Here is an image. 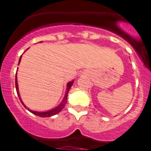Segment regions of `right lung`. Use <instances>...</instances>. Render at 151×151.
Returning <instances> with one entry per match:
<instances>
[{"label":"right lung","mask_w":151,"mask_h":151,"mask_svg":"<svg viewBox=\"0 0 151 151\" xmlns=\"http://www.w3.org/2000/svg\"><path fill=\"white\" fill-rule=\"evenodd\" d=\"M20 60H21V57L19 58V62H20ZM18 65H19V64H18ZM73 82H74V81H72V82H69V83L67 84V91H66V95H65V97H64V99L63 100L62 103H61L60 104L57 106V107H56L55 109H53V110H49V111H47V112H36V111H32V110H29V109H28V108L26 107L25 105H24V104L22 103V100H21V98H20V96H19V91H18V83H17V76H16L15 83H16V89H17V94H18V96H19V98L21 103H22V105H23L25 107L27 108L28 110H29V111H30L32 113H33V114H35V115H36V116H40V117H50V116H54V115H56V114H57V113H59L60 112L61 110L63 109V107L65 106V105H66V102H67L68 92H69V89H70L71 86L73 85Z\"/></svg>","instance_id":"1"}]
</instances>
